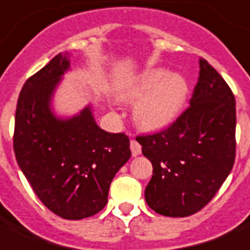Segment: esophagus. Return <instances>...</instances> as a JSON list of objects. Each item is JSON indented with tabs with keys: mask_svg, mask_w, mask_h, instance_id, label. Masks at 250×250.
<instances>
[{
	"mask_svg": "<svg viewBox=\"0 0 250 250\" xmlns=\"http://www.w3.org/2000/svg\"><path fill=\"white\" fill-rule=\"evenodd\" d=\"M130 150H132L133 157H137L138 154H141V145L136 140H133L130 141Z\"/></svg>",
	"mask_w": 250,
	"mask_h": 250,
	"instance_id": "34e87169",
	"label": "esophagus"
}]
</instances>
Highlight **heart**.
I'll return each instance as SVG.
<instances>
[{
	"instance_id": "1",
	"label": "heart",
	"mask_w": 250,
	"mask_h": 250,
	"mask_svg": "<svg viewBox=\"0 0 250 250\" xmlns=\"http://www.w3.org/2000/svg\"><path fill=\"white\" fill-rule=\"evenodd\" d=\"M190 86L187 77L167 67L152 66L118 87L117 96L134 103L133 118L144 130L157 132L170 126L185 109Z\"/></svg>"
}]
</instances>
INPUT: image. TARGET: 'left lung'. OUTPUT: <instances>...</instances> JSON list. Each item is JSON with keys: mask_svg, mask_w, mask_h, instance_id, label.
I'll use <instances>...</instances> for the list:
<instances>
[{"mask_svg": "<svg viewBox=\"0 0 250 250\" xmlns=\"http://www.w3.org/2000/svg\"><path fill=\"white\" fill-rule=\"evenodd\" d=\"M152 163L145 201L167 217L194 214L210 201L236 157V101L217 70L200 58V77L190 106L152 136L137 137Z\"/></svg>", "mask_w": 250, "mask_h": 250, "instance_id": "8db88e82", "label": "left lung"}]
</instances>
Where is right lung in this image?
Listing matches in <instances>:
<instances>
[{"instance_id": "right-lung-1", "label": "right lung", "mask_w": 250, "mask_h": 250, "mask_svg": "<svg viewBox=\"0 0 250 250\" xmlns=\"http://www.w3.org/2000/svg\"><path fill=\"white\" fill-rule=\"evenodd\" d=\"M67 70L70 54L60 53L23 83L13 145L43 205L65 220H83L103 210L112 180L132 153L124 133L98 126L92 105L72 117L54 113V93Z\"/></svg>"}]
</instances>
